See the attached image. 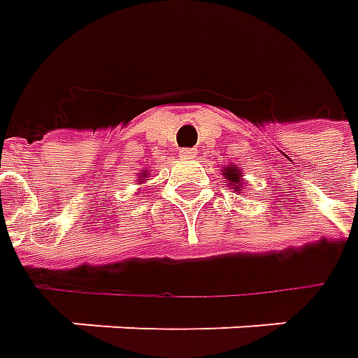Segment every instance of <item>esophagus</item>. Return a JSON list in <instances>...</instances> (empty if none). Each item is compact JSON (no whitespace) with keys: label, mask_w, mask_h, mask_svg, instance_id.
<instances>
[{"label":"esophagus","mask_w":358,"mask_h":358,"mask_svg":"<svg viewBox=\"0 0 358 358\" xmlns=\"http://www.w3.org/2000/svg\"><path fill=\"white\" fill-rule=\"evenodd\" d=\"M195 153H197V149H191V147H183V149H179V155H181L183 159L195 157Z\"/></svg>","instance_id":"obj_1"}]
</instances>
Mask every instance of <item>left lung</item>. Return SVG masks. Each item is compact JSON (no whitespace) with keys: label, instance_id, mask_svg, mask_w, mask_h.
<instances>
[{"label":"left lung","instance_id":"8db88e82","mask_svg":"<svg viewBox=\"0 0 358 358\" xmlns=\"http://www.w3.org/2000/svg\"><path fill=\"white\" fill-rule=\"evenodd\" d=\"M225 177H227V179L231 181V183H233V185H239L241 169H237V167H227V169H225ZM235 191H239V187H237Z\"/></svg>","mask_w":358,"mask_h":358}]
</instances>
